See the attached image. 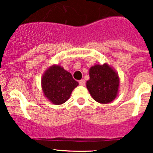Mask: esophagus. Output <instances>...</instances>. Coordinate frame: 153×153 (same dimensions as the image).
Masks as SVG:
<instances>
[{
  "label": "esophagus",
  "instance_id": "esophagus-1",
  "mask_svg": "<svg viewBox=\"0 0 153 153\" xmlns=\"http://www.w3.org/2000/svg\"><path fill=\"white\" fill-rule=\"evenodd\" d=\"M85 81H84V79H82V80H81V81H79V84L81 86H84L85 85Z\"/></svg>",
  "mask_w": 153,
  "mask_h": 153
}]
</instances>
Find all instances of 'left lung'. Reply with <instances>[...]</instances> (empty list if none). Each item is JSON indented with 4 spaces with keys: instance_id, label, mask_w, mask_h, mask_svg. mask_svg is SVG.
<instances>
[{
    "instance_id": "8db88e82",
    "label": "left lung",
    "mask_w": 153,
    "mask_h": 153,
    "mask_svg": "<svg viewBox=\"0 0 153 153\" xmlns=\"http://www.w3.org/2000/svg\"><path fill=\"white\" fill-rule=\"evenodd\" d=\"M89 79L86 88L95 101L109 104L117 97L120 78L116 71L109 64H95L89 69Z\"/></svg>"
}]
</instances>
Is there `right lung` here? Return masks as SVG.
I'll return each instance as SVG.
<instances>
[{"mask_svg": "<svg viewBox=\"0 0 153 153\" xmlns=\"http://www.w3.org/2000/svg\"><path fill=\"white\" fill-rule=\"evenodd\" d=\"M78 86V82L73 79L70 72L56 64L48 68L41 78L44 96L55 105L65 103Z\"/></svg>", "mask_w": 153, "mask_h": 153, "instance_id": "right-lung-1", "label": "right lung"}]
</instances>
